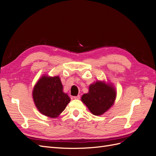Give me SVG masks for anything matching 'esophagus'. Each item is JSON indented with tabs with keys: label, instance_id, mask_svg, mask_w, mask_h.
Returning <instances> with one entry per match:
<instances>
[{
	"label": "esophagus",
	"instance_id": "esophagus-1",
	"mask_svg": "<svg viewBox=\"0 0 156 156\" xmlns=\"http://www.w3.org/2000/svg\"><path fill=\"white\" fill-rule=\"evenodd\" d=\"M74 99H76V100H79L80 99V96H73Z\"/></svg>",
	"mask_w": 156,
	"mask_h": 156
}]
</instances>
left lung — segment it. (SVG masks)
<instances>
[{
  "label": "left lung",
  "mask_w": 156,
  "mask_h": 156,
  "mask_svg": "<svg viewBox=\"0 0 156 156\" xmlns=\"http://www.w3.org/2000/svg\"><path fill=\"white\" fill-rule=\"evenodd\" d=\"M116 91L112 86L98 81L89 87V92L81 98L82 101L94 115H101L114 103Z\"/></svg>",
  "instance_id": "8db88e82"
}]
</instances>
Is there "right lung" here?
I'll return each mask as SVG.
<instances>
[{
  "label": "right lung",
  "mask_w": 156,
  "mask_h": 156,
  "mask_svg": "<svg viewBox=\"0 0 156 156\" xmlns=\"http://www.w3.org/2000/svg\"><path fill=\"white\" fill-rule=\"evenodd\" d=\"M58 76L42 77L35 85L32 95L38 111L47 116L56 118L70 101Z\"/></svg>",
  "instance_id": "add662e5"
}]
</instances>
